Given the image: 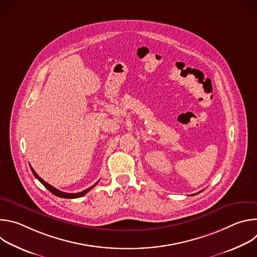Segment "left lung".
<instances>
[{
	"label": "left lung",
	"mask_w": 257,
	"mask_h": 257,
	"mask_svg": "<svg viewBox=\"0 0 257 257\" xmlns=\"http://www.w3.org/2000/svg\"><path fill=\"white\" fill-rule=\"evenodd\" d=\"M198 193H199V192H198ZM192 195H195V194H192Z\"/></svg>",
	"instance_id": "1"
}]
</instances>
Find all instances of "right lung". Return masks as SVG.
Listing matches in <instances>:
<instances>
[{
    "mask_svg": "<svg viewBox=\"0 0 257 257\" xmlns=\"http://www.w3.org/2000/svg\"><path fill=\"white\" fill-rule=\"evenodd\" d=\"M30 169H31V171H32V174L34 175V177L38 179L42 184L49 190V191H51L54 195H56V196H58V197H61V198H78V197H81V196H83V195H85L89 190H91L96 184H97V182L95 183V184H93L91 187H89V188H87V189H85V190H83V191H81V192H78V193H66V192H63V191H60V190H58V189H56L55 187H53L52 185H50L49 183H47L46 181H44L38 174L35 173V171L30 167Z\"/></svg>",
    "mask_w": 257,
    "mask_h": 257,
    "instance_id": "1",
    "label": "right lung"
}]
</instances>
